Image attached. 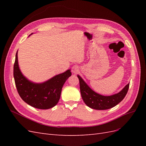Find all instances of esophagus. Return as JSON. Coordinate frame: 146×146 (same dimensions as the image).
<instances>
[{"instance_id":"obj_1","label":"esophagus","mask_w":146,"mask_h":146,"mask_svg":"<svg viewBox=\"0 0 146 146\" xmlns=\"http://www.w3.org/2000/svg\"><path fill=\"white\" fill-rule=\"evenodd\" d=\"M78 70H79L78 66H76V65L74 66L72 68V69H71L72 72L73 74H77V72H78Z\"/></svg>"}]
</instances>
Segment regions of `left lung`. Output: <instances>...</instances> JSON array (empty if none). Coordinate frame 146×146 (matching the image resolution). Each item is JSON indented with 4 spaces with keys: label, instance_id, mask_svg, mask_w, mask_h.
Masks as SVG:
<instances>
[{
    "label": "left lung",
    "instance_id": "left-lung-1",
    "mask_svg": "<svg viewBox=\"0 0 146 146\" xmlns=\"http://www.w3.org/2000/svg\"><path fill=\"white\" fill-rule=\"evenodd\" d=\"M82 98L85 104L91 108L104 110L115 107L123 99L129 88V83L119 92L111 96H102L97 93L88 86L83 78L78 75Z\"/></svg>",
    "mask_w": 146,
    "mask_h": 146
}]
</instances>
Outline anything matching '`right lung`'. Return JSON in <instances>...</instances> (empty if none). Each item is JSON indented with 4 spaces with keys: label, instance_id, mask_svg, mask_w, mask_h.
Segmentation results:
<instances>
[{
    "label": "right lung",
    "instance_id": "right-lung-1",
    "mask_svg": "<svg viewBox=\"0 0 146 146\" xmlns=\"http://www.w3.org/2000/svg\"><path fill=\"white\" fill-rule=\"evenodd\" d=\"M71 74L70 70L68 69L44 82L34 83L28 80L21 72L17 59V51L16 52L13 76L17 90L21 99L34 108L47 110L58 104L63 86Z\"/></svg>",
    "mask_w": 146,
    "mask_h": 146
}]
</instances>
